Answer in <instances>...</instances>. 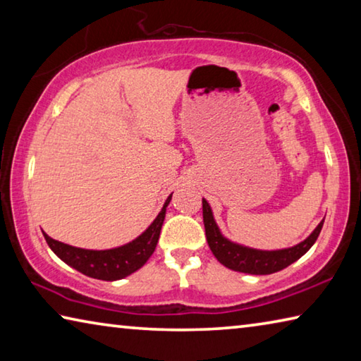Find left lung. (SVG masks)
Instances as JSON below:
<instances>
[{"label":"left lung","instance_id":"1","mask_svg":"<svg viewBox=\"0 0 361 361\" xmlns=\"http://www.w3.org/2000/svg\"><path fill=\"white\" fill-rule=\"evenodd\" d=\"M202 213L207 242H209V247L212 250V253L215 255V258L221 262L223 266L232 269V271L253 274V276H267V274L279 272L293 264L295 261H298L305 252H309L310 247L314 245L323 226L322 221L307 239L298 243L295 247L274 250V252H264V250L242 247L239 243H234L226 239L221 232H219L215 219H213L210 205L205 199H202Z\"/></svg>","mask_w":361,"mask_h":361}]
</instances>
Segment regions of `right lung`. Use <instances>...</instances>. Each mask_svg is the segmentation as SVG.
I'll use <instances>...</instances> for the list:
<instances>
[{
    "instance_id": "1",
    "label": "right lung",
    "mask_w": 361,
    "mask_h": 361,
    "mask_svg": "<svg viewBox=\"0 0 361 361\" xmlns=\"http://www.w3.org/2000/svg\"><path fill=\"white\" fill-rule=\"evenodd\" d=\"M170 200H172V194L167 197L161 213L142 235L118 248L84 250L54 240L47 234H44V239L60 259L68 266L75 267L84 276L113 282V280L124 279L130 276L132 272L138 271L149 259V256L154 253L159 235H161L164 218H166V209Z\"/></svg>"
}]
</instances>
